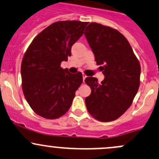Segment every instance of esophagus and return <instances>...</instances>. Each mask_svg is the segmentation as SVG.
<instances>
[{
    "label": "esophagus",
    "mask_w": 159,
    "mask_h": 159,
    "mask_svg": "<svg viewBox=\"0 0 159 159\" xmlns=\"http://www.w3.org/2000/svg\"><path fill=\"white\" fill-rule=\"evenodd\" d=\"M83 81H84V80H85V78H86V75H85V74H84V73H83Z\"/></svg>",
    "instance_id": "34e87169"
}]
</instances>
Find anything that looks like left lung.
<instances>
[{"instance_id":"1","label":"left lung","mask_w":159,"mask_h":159,"mask_svg":"<svg viewBox=\"0 0 159 159\" xmlns=\"http://www.w3.org/2000/svg\"><path fill=\"white\" fill-rule=\"evenodd\" d=\"M97 65L105 78L98 83L94 77L84 81L91 88L85 104L90 114L101 122H110L131 106L140 84L141 67L131 46L117 30L91 23L84 32Z\"/></svg>"}]
</instances>
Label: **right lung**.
Segmentation results:
<instances>
[{"mask_svg": "<svg viewBox=\"0 0 159 159\" xmlns=\"http://www.w3.org/2000/svg\"><path fill=\"white\" fill-rule=\"evenodd\" d=\"M88 22L58 21L33 39L21 63L22 89L32 110L43 118L55 120L71 107L83 81L80 71L71 74L61 68L71 56L72 45L83 35Z\"/></svg>", "mask_w": 159, "mask_h": 159, "instance_id": "add662e5", "label": "right lung"}]
</instances>
